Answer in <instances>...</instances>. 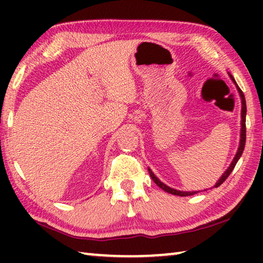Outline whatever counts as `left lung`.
<instances>
[{"label":"left lung","mask_w":263,"mask_h":263,"mask_svg":"<svg viewBox=\"0 0 263 263\" xmlns=\"http://www.w3.org/2000/svg\"><path fill=\"white\" fill-rule=\"evenodd\" d=\"M229 75H230L231 80H232V82L235 84V87H237V90L239 92V96H240V99H241V123H240V124H241V128H240V140H239V147H238L237 153H235L234 158L232 160V162H231L229 168L226 169V171L224 172V174H222L219 177V180L217 181V183L213 185V186H215V188H217V186H219L222 183V182H224L226 179H228L231 173H232V171H233L234 167H235V164H237V162H238V160L240 159V157H241V154L243 152V148H245V142H246V112H247L246 100H245L243 92L241 91V89L239 88V86L237 84V82H235V80L233 79L232 75H231L230 73H229ZM148 173H149L151 177H152V180L155 182V184H157L158 186H160V188H161L162 190L166 191V193H169V194H172V195H176V196H191V195H195V194L199 193V191H181V190H177V189H174V188H171V186H168L167 184H164L163 182L160 181L158 177L155 176V174L152 172V169H151V168H148Z\"/></svg>","instance_id":"left-lung-1"}]
</instances>
